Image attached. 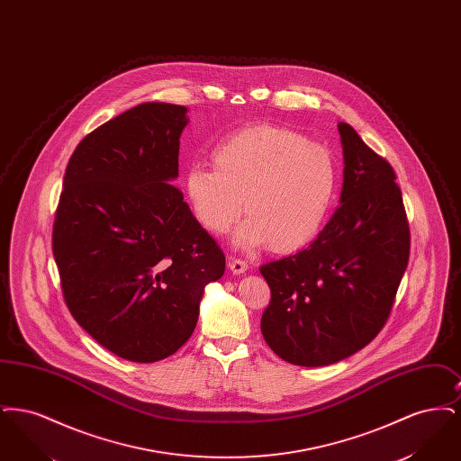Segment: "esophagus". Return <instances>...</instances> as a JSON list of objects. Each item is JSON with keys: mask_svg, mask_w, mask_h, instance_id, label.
Wrapping results in <instances>:
<instances>
[{"mask_svg": "<svg viewBox=\"0 0 461 461\" xmlns=\"http://www.w3.org/2000/svg\"><path fill=\"white\" fill-rule=\"evenodd\" d=\"M230 271L233 273V275H243L245 271H247V267H249V264L245 263V261H241V259H231L230 263Z\"/></svg>", "mask_w": 461, "mask_h": 461, "instance_id": "1", "label": "esophagus"}]
</instances>
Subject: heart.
Here are the masks:
<instances>
[{
    "instance_id": "heart-1",
    "label": "heart",
    "mask_w": 461,
    "mask_h": 461,
    "mask_svg": "<svg viewBox=\"0 0 461 461\" xmlns=\"http://www.w3.org/2000/svg\"><path fill=\"white\" fill-rule=\"evenodd\" d=\"M212 166L186 167L185 195L198 222L222 235L249 218L235 245L276 254L304 249L323 230L337 192V164L327 147L278 126H250L221 140Z\"/></svg>"
}]
</instances>
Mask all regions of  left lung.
Masks as SVG:
<instances>
[{
  "label": "left lung",
  "instance_id": "left-lung-1",
  "mask_svg": "<svg viewBox=\"0 0 461 461\" xmlns=\"http://www.w3.org/2000/svg\"><path fill=\"white\" fill-rule=\"evenodd\" d=\"M340 205L307 249L261 266L271 288L261 331L297 366H329L385 325L410 258V226L394 169L348 122Z\"/></svg>",
  "mask_w": 461,
  "mask_h": 461
}]
</instances>
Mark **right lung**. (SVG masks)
Returning a JSON list of instances; mask_svg holds the SVG:
<instances>
[{
	"instance_id": "1",
	"label": "right lung",
	"mask_w": 461,
	"mask_h": 461,
	"mask_svg": "<svg viewBox=\"0 0 461 461\" xmlns=\"http://www.w3.org/2000/svg\"><path fill=\"white\" fill-rule=\"evenodd\" d=\"M188 109L147 102L89 132L67 164L53 256L67 307L115 356L154 363L197 327L224 254L177 177Z\"/></svg>"
}]
</instances>
